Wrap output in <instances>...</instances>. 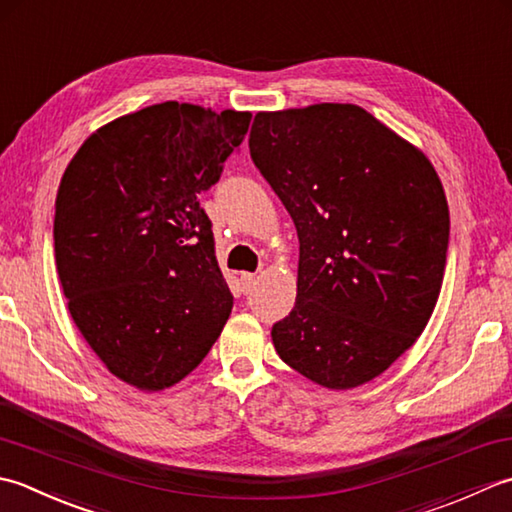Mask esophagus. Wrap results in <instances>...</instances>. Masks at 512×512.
Returning a JSON list of instances; mask_svg holds the SVG:
<instances>
[{"label":"esophagus","instance_id":"obj_1","mask_svg":"<svg viewBox=\"0 0 512 512\" xmlns=\"http://www.w3.org/2000/svg\"><path fill=\"white\" fill-rule=\"evenodd\" d=\"M256 274H249V271H243L241 274V289L245 291V294H249L256 287Z\"/></svg>","mask_w":512,"mask_h":512}]
</instances>
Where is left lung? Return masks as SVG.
Instances as JSON below:
<instances>
[{
  "label": "left lung",
  "mask_w": 512,
  "mask_h": 512,
  "mask_svg": "<svg viewBox=\"0 0 512 512\" xmlns=\"http://www.w3.org/2000/svg\"><path fill=\"white\" fill-rule=\"evenodd\" d=\"M249 152L300 241L278 356L333 391L378 378L440 298L448 203L433 163L353 103L258 112Z\"/></svg>",
  "instance_id": "1"
}]
</instances>
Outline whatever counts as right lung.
Instances as JSON below:
<instances>
[{
  "label": "right lung",
  "instance_id": "1",
  "mask_svg": "<svg viewBox=\"0 0 512 512\" xmlns=\"http://www.w3.org/2000/svg\"><path fill=\"white\" fill-rule=\"evenodd\" d=\"M252 112L165 101L83 141L55 201L68 311L106 369L139 391L190 375L232 311L198 196L221 179Z\"/></svg>",
  "mask_w": 512,
  "mask_h": 512
}]
</instances>
